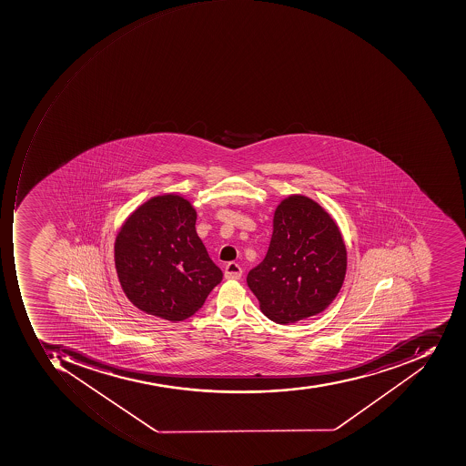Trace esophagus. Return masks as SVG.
Here are the masks:
<instances>
[{
	"label": "esophagus",
	"instance_id": "obj_1",
	"mask_svg": "<svg viewBox=\"0 0 466 466\" xmlns=\"http://www.w3.org/2000/svg\"><path fill=\"white\" fill-rule=\"evenodd\" d=\"M225 279H239L242 277V269L237 262L227 263L224 272Z\"/></svg>",
	"mask_w": 466,
	"mask_h": 466
}]
</instances>
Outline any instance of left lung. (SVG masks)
Returning <instances> with one entry per match:
<instances>
[{"mask_svg":"<svg viewBox=\"0 0 466 466\" xmlns=\"http://www.w3.org/2000/svg\"><path fill=\"white\" fill-rule=\"evenodd\" d=\"M347 250L338 224L309 197L293 194L273 214L267 257L247 283L263 315L289 324L319 315L340 292Z\"/></svg>","mask_w":466,"mask_h":466,"instance_id":"left-lung-1","label":"left lung"}]
</instances>
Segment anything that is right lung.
<instances>
[{
  "label": "right lung",
  "instance_id": "1",
  "mask_svg": "<svg viewBox=\"0 0 466 466\" xmlns=\"http://www.w3.org/2000/svg\"><path fill=\"white\" fill-rule=\"evenodd\" d=\"M197 211L178 194L153 197L126 219L115 241L123 292L147 315L193 316L222 280L196 231Z\"/></svg>",
  "mask_w": 466,
  "mask_h": 466
}]
</instances>
